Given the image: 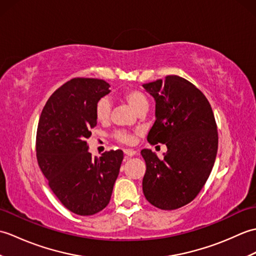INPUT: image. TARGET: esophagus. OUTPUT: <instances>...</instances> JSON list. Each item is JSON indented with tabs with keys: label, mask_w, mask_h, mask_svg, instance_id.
<instances>
[{
	"label": "esophagus",
	"mask_w": 256,
	"mask_h": 256,
	"mask_svg": "<svg viewBox=\"0 0 256 256\" xmlns=\"http://www.w3.org/2000/svg\"><path fill=\"white\" fill-rule=\"evenodd\" d=\"M124 154L128 157H133L134 155H136V152L133 150H124Z\"/></svg>",
	"instance_id": "esophagus-1"
}]
</instances>
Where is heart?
<instances>
[{
	"instance_id": "1",
	"label": "heart",
	"mask_w": 256,
	"mask_h": 256,
	"mask_svg": "<svg viewBox=\"0 0 256 256\" xmlns=\"http://www.w3.org/2000/svg\"><path fill=\"white\" fill-rule=\"evenodd\" d=\"M123 99L126 101L128 104L131 106L135 112H138L143 108H148V99L145 96L144 92L138 89H128L124 92ZM111 114V102L108 98H101V99L96 103L94 106V116L98 122L106 123L110 118ZM113 138L118 142L131 145L134 142V135L132 133L125 131H118L114 133Z\"/></svg>"
}]
</instances>
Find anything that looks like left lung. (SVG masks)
Segmentation results:
<instances>
[{
  "label": "left lung",
  "instance_id": "obj_1",
  "mask_svg": "<svg viewBox=\"0 0 256 256\" xmlns=\"http://www.w3.org/2000/svg\"><path fill=\"white\" fill-rule=\"evenodd\" d=\"M143 86L156 102L148 143L167 146L162 160L150 150H140L146 162L143 192L156 208L175 210L197 197L209 178L218 152L216 123L204 94L179 76Z\"/></svg>",
  "mask_w": 256,
  "mask_h": 256
}]
</instances>
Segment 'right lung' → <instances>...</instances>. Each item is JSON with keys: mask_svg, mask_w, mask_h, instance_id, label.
<instances>
[{"mask_svg": "<svg viewBox=\"0 0 256 256\" xmlns=\"http://www.w3.org/2000/svg\"><path fill=\"white\" fill-rule=\"evenodd\" d=\"M108 88L101 79L69 80L50 96L38 122V166L59 201L79 216L98 214L110 202L123 160L121 150L92 158L86 144L96 125V103Z\"/></svg>", "mask_w": 256, "mask_h": 256, "instance_id": "1", "label": "right lung"}]
</instances>
